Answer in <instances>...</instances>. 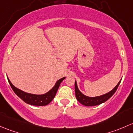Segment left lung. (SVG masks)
<instances>
[{"mask_svg":"<svg viewBox=\"0 0 133 133\" xmlns=\"http://www.w3.org/2000/svg\"><path fill=\"white\" fill-rule=\"evenodd\" d=\"M120 82H121V80L118 82L117 85L111 91L107 93V94H104V95H101V96L91 97L86 96V95H84V94L81 92L80 90L78 88L77 85V82L76 81H75V94H76V98L81 104L86 106H94L99 105L108 101L115 93Z\"/></svg>","mask_w":133,"mask_h":133,"instance_id":"obj_1","label":"left lung"}]
</instances>
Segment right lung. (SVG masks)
I'll return each instance as SVG.
<instances>
[{
  "label": "right lung",
  "mask_w": 133,
  "mask_h": 133,
  "mask_svg": "<svg viewBox=\"0 0 133 133\" xmlns=\"http://www.w3.org/2000/svg\"><path fill=\"white\" fill-rule=\"evenodd\" d=\"M8 77V82H9L11 87L12 88L13 90L14 91V92L15 93L17 96L20 97L25 103L29 104L30 105H32V106H43L49 104L52 101L54 97H55L57 90L59 88V87L61 82L65 79V77H63L61 79H59L56 83L55 85L50 90H49L46 94H42V95H35V94L26 93L25 91L16 88L11 83L10 80L9 79L8 77Z\"/></svg>",
  "instance_id": "1"
}]
</instances>
